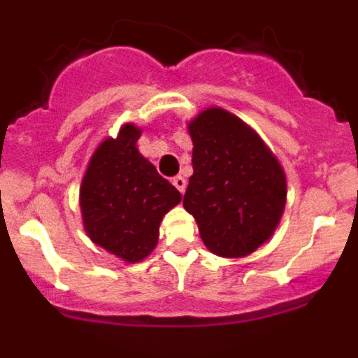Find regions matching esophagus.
I'll use <instances>...</instances> for the list:
<instances>
[{"label":"esophagus","mask_w":358,"mask_h":358,"mask_svg":"<svg viewBox=\"0 0 358 358\" xmlns=\"http://www.w3.org/2000/svg\"><path fill=\"white\" fill-rule=\"evenodd\" d=\"M172 185L176 186L177 189H179V192H181V194H185V189H186V179L182 176H176L172 179Z\"/></svg>","instance_id":"34e87169"}]
</instances>
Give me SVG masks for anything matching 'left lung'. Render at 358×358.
<instances>
[{
  "instance_id": "8db88e82",
  "label": "left lung",
  "mask_w": 358,
  "mask_h": 358,
  "mask_svg": "<svg viewBox=\"0 0 358 358\" xmlns=\"http://www.w3.org/2000/svg\"><path fill=\"white\" fill-rule=\"evenodd\" d=\"M188 129L194 176L182 206L195 217L211 252L249 255L280 222L287 199L283 169L264 141L227 110H204Z\"/></svg>"
}]
</instances>
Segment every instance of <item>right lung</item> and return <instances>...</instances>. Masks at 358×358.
Listing matches in <instances>:
<instances>
[{
    "mask_svg": "<svg viewBox=\"0 0 358 358\" xmlns=\"http://www.w3.org/2000/svg\"><path fill=\"white\" fill-rule=\"evenodd\" d=\"M141 131L127 123L91 157L80 186L84 227L96 245L125 262H140L156 248L164 213L181 194L141 156Z\"/></svg>",
    "mask_w": 358,
    "mask_h": 358,
    "instance_id": "1",
    "label": "right lung"
}]
</instances>
